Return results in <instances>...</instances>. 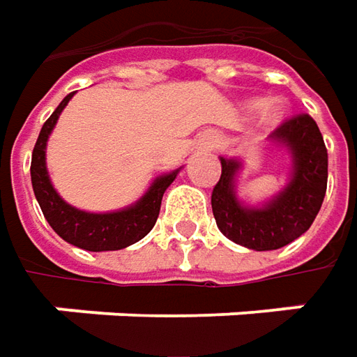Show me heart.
<instances>
[{"label": "heart", "instance_id": "b5f03b06", "mask_svg": "<svg viewBox=\"0 0 357 357\" xmlns=\"http://www.w3.org/2000/svg\"><path fill=\"white\" fill-rule=\"evenodd\" d=\"M248 109H258V101H250ZM282 115H284V105L278 99H270L260 107V121L264 125H276L282 119Z\"/></svg>", "mask_w": 357, "mask_h": 357}]
</instances>
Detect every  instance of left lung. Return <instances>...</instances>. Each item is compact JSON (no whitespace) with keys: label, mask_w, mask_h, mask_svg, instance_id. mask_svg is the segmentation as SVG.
<instances>
[{"label":"left lung","mask_w":357,"mask_h":357,"mask_svg":"<svg viewBox=\"0 0 357 357\" xmlns=\"http://www.w3.org/2000/svg\"><path fill=\"white\" fill-rule=\"evenodd\" d=\"M292 157L288 185L262 206L236 199L240 160L220 157L222 174L213 190V214L228 240L250 250H276L302 236L320 213L328 186V151L316 121L302 113L282 123L268 137Z\"/></svg>","instance_id":"1"}]
</instances>
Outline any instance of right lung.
I'll use <instances>...</instances> for the list:
<instances>
[{"mask_svg": "<svg viewBox=\"0 0 357 357\" xmlns=\"http://www.w3.org/2000/svg\"><path fill=\"white\" fill-rule=\"evenodd\" d=\"M73 95L75 93H69L63 99L59 107L53 111V115L43 123L41 132L37 137L31 155V185H33L35 199L39 202L49 227L65 242L89 252L121 250L144 238L153 230L158 218L162 195L176 178L178 169L157 176L153 185L149 186V190L135 204L115 213H85L67 204L51 185L47 165H45V146L57 119Z\"/></svg>", "mask_w": 357, "mask_h": 357, "instance_id": "1", "label": "right lung"}]
</instances>
